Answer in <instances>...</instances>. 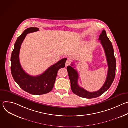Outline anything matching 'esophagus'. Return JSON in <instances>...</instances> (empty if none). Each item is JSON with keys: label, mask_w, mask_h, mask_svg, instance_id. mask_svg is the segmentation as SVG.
Listing matches in <instances>:
<instances>
[{"label": "esophagus", "mask_w": 128, "mask_h": 128, "mask_svg": "<svg viewBox=\"0 0 128 128\" xmlns=\"http://www.w3.org/2000/svg\"><path fill=\"white\" fill-rule=\"evenodd\" d=\"M70 64H71V61L70 60H67L66 61V67L70 65Z\"/></svg>", "instance_id": "1"}]
</instances>
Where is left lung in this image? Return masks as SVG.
Listing matches in <instances>:
<instances>
[{
    "mask_svg": "<svg viewBox=\"0 0 128 128\" xmlns=\"http://www.w3.org/2000/svg\"><path fill=\"white\" fill-rule=\"evenodd\" d=\"M99 40L101 41L105 50L106 57L108 69L106 81L102 87L98 90L94 92H90L84 88L79 86L78 84V74L74 67L68 66L67 67L68 74L71 82V88L72 91L74 94L84 98L92 99L100 96L109 88L112 84L116 76V60L114 57V50L112 44L108 38L105 30H103L99 36Z\"/></svg>",
    "mask_w": 128,
    "mask_h": 128,
    "instance_id": "obj_1",
    "label": "left lung"
}]
</instances>
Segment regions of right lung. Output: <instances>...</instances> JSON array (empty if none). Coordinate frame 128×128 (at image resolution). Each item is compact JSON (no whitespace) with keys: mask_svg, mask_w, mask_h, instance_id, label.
I'll return each instance as SVG.
<instances>
[{"mask_svg":"<svg viewBox=\"0 0 128 128\" xmlns=\"http://www.w3.org/2000/svg\"><path fill=\"white\" fill-rule=\"evenodd\" d=\"M38 31V28H29L18 37L14 44L10 59L11 72L14 81L25 92L34 95L46 94L50 92L54 88L58 70L65 67L67 60V58L60 60L38 76H33L25 72L19 60L21 46L27 34Z\"/></svg>","mask_w":128,"mask_h":128,"instance_id":"obj_1","label":"right lung"}]
</instances>
